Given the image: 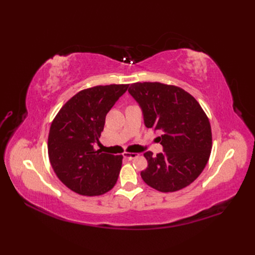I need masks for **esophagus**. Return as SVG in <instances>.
I'll use <instances>...</instances> for the list:
<instances>
[{"label":"esophagus","mask_w":255,"mask_h":255,"mask_svg":"<svg viewBox=\"0 0 255 255\" xmlns=\"http://www.w3.org/2000/svg\"><path fill=\"white\" fill-rule=\"evenodd\" d=\"M123 156H125V158L127 159H133L135 157L138 156L137 153H128V152H125L123 153Z\"/></svg>","instance_id":"1"}]
</instances>
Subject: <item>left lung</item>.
<instances>
[{
  "mask_svg": "<svg viewBox=\"0 0 255 255\" xmlns=\"http://www.w3.org/2000/svg\"><path fill=\"white\" fill-rule=\"evenodd\" d=\"M129 95L139 104L144 126L161 133L163 153L143 155L148 168L144 183L161 192L188 186L201 174L212 150V129L197 100L184 89L161 83H134Z\"/></svg>",
  "mask_w": 255,
  "mask_h": 255,
  "instance_id": "8db88e82",
  "label": "left lung"
}]
</instances>
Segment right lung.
I'll use <instances>...</instances> for the list:
<instances>
[{"instance_id":"right-lung-1","label":"right lung","mask_w":255,"mask_h":255,"mask_svg":"<svg viewBox=\"0 0 255 255\" xmlns=\"http://www.w3.org/2000/svg\"><path fill=\"white\" fill-rule=\"evenodd\" d=\"M128 85H106L84 89L61 107L48 138L50 163L68 188L83 196L110 191L118 180L122 155L95 150L105 117Z\"/></svg>"}]
</instances>
